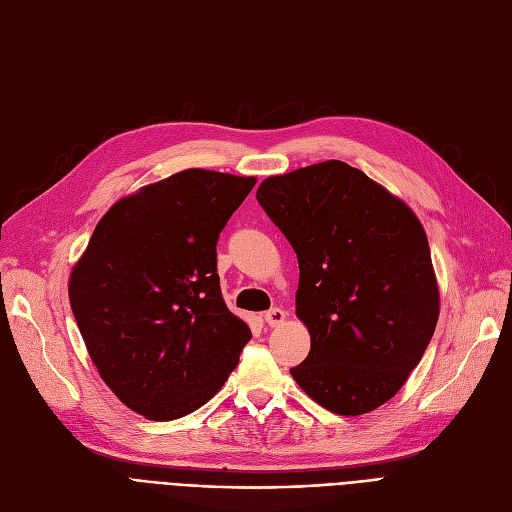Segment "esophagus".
Returning <instances> with one entry per match:
<instances>
[{"mask_svg":"<svg viewBox=\"0 0 512 512\" xmlns=\"http://www.w3.org/2000/svg\"><path fill=\"white\" fill-rule=\"evenodd\" d=\"M284 319H286V311H282V309H278V307H274V309H270V311L265 313V321H267V324H270L272 328L282 326Z\"/></svg>","mask_w":512,"mask_h":512,"instance_id":"esophagus-1","label":"esophagus"}]
</instances>
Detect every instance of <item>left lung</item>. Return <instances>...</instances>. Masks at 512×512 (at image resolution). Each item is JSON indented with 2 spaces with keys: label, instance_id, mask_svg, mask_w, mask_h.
<instances>
[{
  "label": "left lung",
  "instance_id": "1",
  "mask_svg": "<svg viewBox=\"0 0 512 512\" xmlns=\"http://www.w3.org/2000/svg\"><path fill=\"white\" fill-rule=\"evenodd\" d=\"M257 201L299 259L297 315L311 351L290 369L294 382L338 415L382 407L421 361L440 315L417 215L338 159L265 178Z\"/></svg>",
  "mask_w": 512,
  "mask_h": 512
}]
</instances>
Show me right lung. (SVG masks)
I'll return each mask as SVG.
<instances>
[{"instance_id": "obj_1", "label": "right lung", "mask_w": 512, "mask_h": 512, "mask_svg": "<svg viewBox=\"0 0 512 512\" xmlns=\"http://www.w3.org/2000/svg\"><path fill=\"white\" fill-rule=\"evenodd\" d=\"M253 176L191 168L114 203L70 274L74 319L101 380L128 409L172 421L238 365L249 326L230 313L218 245Z\"/></svg>"}]
</instances>
